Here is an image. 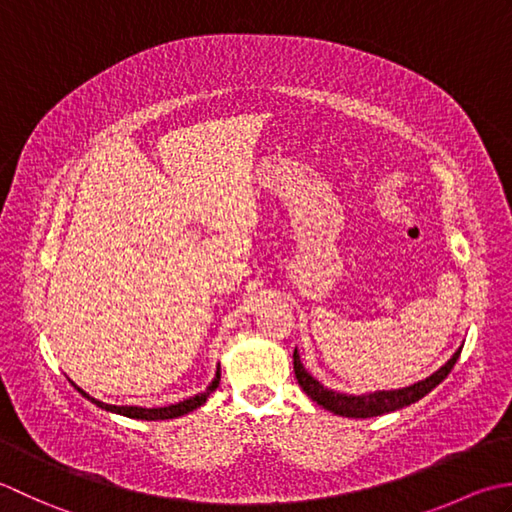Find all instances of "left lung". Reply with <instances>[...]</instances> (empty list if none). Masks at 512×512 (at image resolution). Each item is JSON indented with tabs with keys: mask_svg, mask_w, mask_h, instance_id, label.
Returning <instances> with one entry per match:
<instances>
[{
	"mask_svg": "<svg viewBox=\"0 0 512 512\" xmlns=\"http://www.w3.org/2000/svg\"><path fill=\"white\" fill-rule=\"evenodd\" d=\"M460 353H462V349H457L453 353V358L448 360L442 369H437L433 375H429V378L422 382L411 384V387L393 389V391H375V393H364V395H347V393H338V391L322 387L314 375L307 373L305 367H302L298 349L294 351V371H296V378H298V384L302 387V391H305L311 400L318 402L322 409H327V411L342 415V417H375L382 413L398 411V409H402V406H409L417 400H422L426 393L433 391L437 384H440L446 375L451 373L457 358H460Z\"/></svg>",
	"mask_w": 512,
	"mask_h": 512,
	"instance_id": "1",
	"label": "left lung"
}]
</instances>
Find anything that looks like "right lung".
Wrapping results in <instances>:
<instances>
[{"label": "right lung", "mask_w": 512, "mask_h": 512, "mask_svg": "<svg viewBox=\"0 0 512 512\" xmlns=\"http://www.w3.org/2000/svg\"><path fill=\"white\" fill-rule=\"evenodd\" d=\"M218 380H221V371H216V378L212 380L210 387H207L203 393L194 395V398H187L179 404H170V406H159V409H143V406H117V404H106L101 400H95L92 395H88L83 389H79L75 382H72V387H75L83 398H88L92 404L101 406V409L106 411H112V413H119V415H125V417H134V420H172V417H179V415H185L190 413L194 409H198V406H203L205 400L210 398V393L216 391L218 387Z\"/></svg>", "instance_id": "add662e5"}]
</instances>
